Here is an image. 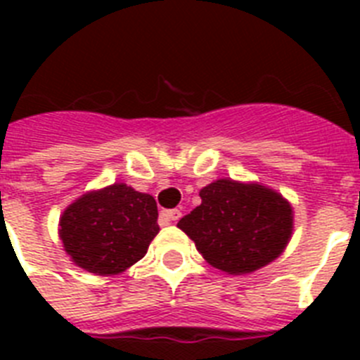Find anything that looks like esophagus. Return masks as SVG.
<instances>
[{"label": "esophagus", "mask_w": 360, "mask_h": 360, "mask_svg": "<svg viewBox=\"0 0 360 360\" xmlns=\"http://www.w3.org/2000/svg\"><path fill=\"white\" fill-rule=\"evenodd\" d=\"M162 219H164V224H171V221H176L180 219L182 212L178 211V209H171V211H162Z\"/></svg>", "instance_id": "34e87169"}]
</instances>
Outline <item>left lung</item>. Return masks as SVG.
Segmentation results:
<instances>
[{
	"mask_svg": "<svg viewBox=\"0 0 360 360\" xmlns=\"http://www.w3.org/2000/svg\"><path fill=\"white\" fill-rule=\"evenodd\" d=\"M202 203L178 221L214 269L247 274L274 262L290 241L294 214L279 193L221 178L200 191Z\"/></svg>",
	"mask_w": 360,
	"mask_h": 360,
	"instance_id": "1",
	"label": "left lung"
}]
</instances>
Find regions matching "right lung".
I'll use <instances>...</instances> for the list:
<instances>
[{
	"instance_id": "right-lung-1",
	"label": "right lung",
	"mask_w": 360,
	"mask_h": 360,
	"mask_svg": "<svg viewBox=\"0 0 360 360\" xmlns=\"http://www.w3.org/2000/svg\"><path fill=\"white\" fill-rule=\"evenodd\" d=\"M157 218L151 195L113 184L68 205L59 219V236L75 265L91 274L113 276L144 257L160 231Z\"/></svg>"
}]
</instances>
